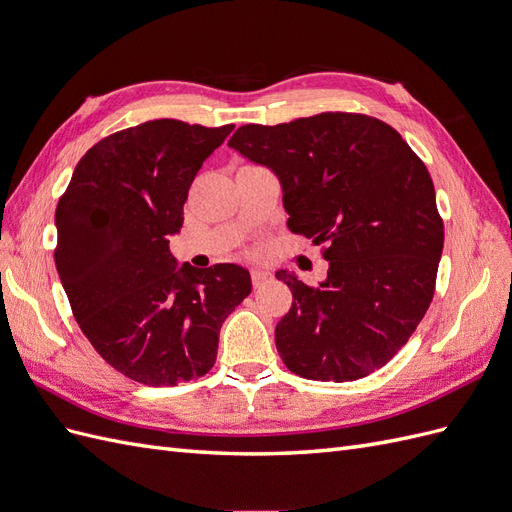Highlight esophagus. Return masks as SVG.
<instances>
[{
    "mask_svg": "<svg viewBox=\"0 0 512 512\" xmlns=\"http://www.w3.org/2000/svg\"><path fill=\"white\" fill-rule=\"evenodd\" d=\"M271 277V273L267 271V269H260V267H254L252 269V284L258 288V286H262L265 284L267 280Z\"/></svg>",
    "mask_w": 512,
    "mask_h": 512,
    "instance_id": "esophagus-1",
    "label": "esophagus"
}]
</instances>
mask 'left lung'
<instances>
[{"mask_svg":"<svg viewBox=\"0 0 512 512\" xmlns=\"http://www.w3.org/2000/svg\"><path fill=\"white\" fill-rule=\"evenodd\" d=\"M282 183L288 228L314 239L327 280L277 271L292 307L275 346L301 378L369 376L406 346L436 290L444 224L429 170L397 130L359 113L241 126L228 141Z\"/></svg>","mask_w":512,"mask_h":512,"instance_id":"obj_1","label":"left lung"}]
</instances>
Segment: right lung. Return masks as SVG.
<instances>
[{
  "label": "right lung",
  "mask_w": 512,
  "mask_h": 512,
  "mask_svg": "<svg viewBox=\"0 0 512 512\" xmlns=\"http://www.w3.org/2000/svg\"><path fill=\"white\" fill-rule=\"evenodd\" d=\"M232 128L156 119L115 132L79 160L57 203L55 265L72 314L134 382L205 376L224 320L252 292L247 269H177L168 250L196 173Z\"/></svg>",
  "instance_id": "add662e5"
}]
</instances>
